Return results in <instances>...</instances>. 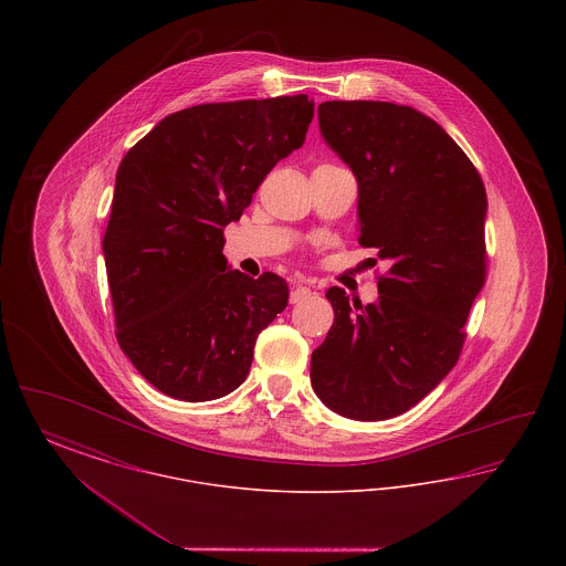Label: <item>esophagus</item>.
<instances>
[{
	"label": "esophagus",
	"mask_w": 566,
	"mask_h": 566,
	"mask_svg": "<svg viewBox=\"0 0 566 566\" xmlns=\"http://www.w3.org/2000/svg\"><path fill=\"white\" fill-rule=\"evenodd\" d=\"M310 295H312V291H310L307 286L296 284L295 289H293V293H291V303H303L305 298H310Z\"/></svg>",
	"instance_id": "34e87169"
}]
</instances>
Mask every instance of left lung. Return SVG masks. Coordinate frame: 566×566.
I'll list each match as a JSON object with an SVG mask.
<instances>
[{
  "mask_svg": "<svg viewBox=\"0 0 566 566\" xmlns=\"http://www.w3.org/2000/svg\"><path fill=\"white\" fill-rule=\"evenodd\" d=\"M324 142L358 180L363 248L390 270L376 303L333 286L335 321L312 354V388L352 420H388L452 371L485 282L488 199L475 165L432 118L390 102H324Z\"/></svg>",
  "mask_w": 566,
  "mask_h": 566,
  "instance_id": "obj_1",
  "label": "left lung"
}]
</instances>
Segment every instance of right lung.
Instances as JSON below:
<instances>
[{
    "label": "right lung",
    "instance_id": "right-lung-1",
    "mask_svg": "<svg viewBox=\"0 0 566 566\" xmlns=\"http://www.w3.org/2000/svg\"><path fill=\"white\" fill-rule=\"evenodd\" d=\"M312 118L307 95L201 104L165 116L120 161L104 235L116 339L163 395L233 392L286 307L280 275L227 268L222 231Z\"/></svg>",
    "mask_w": 566,
    "mask_h": 566
}]
</instances>
